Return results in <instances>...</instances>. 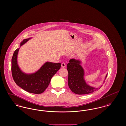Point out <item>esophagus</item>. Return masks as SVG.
Segmentation results:
<instances>
[{
  "label": "esophagus",
  "mask_w": 126,
  "mask_h": 126,
  "mask_svg": "<svg viewBox=\"0 0 126 126\" xmlns=\"http://www.w3.org/2000/svg\"><path fill=\"white\" fill-rule=\"evenodd\" d=\"M65 65H65V63L63 62V63H61V67H65Z\"/></svg>",
  "instance_id": "esophagus-1"
}]
</instances>
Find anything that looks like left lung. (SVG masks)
<instances>
[{
	"label": "left lung",
	"instance_id": "left-lung-1",
	"mask_svg": "<svg viewBox=\"0 0 126 126\" xmlns=\"http://www.w3.org/2000/svg\"><path fill=\"white\" fill-rule=\"evenodd\" d=\"M81 62L79 60L72 59L67 65L68 72V84L70 89L77 94H86L98 90L100 87H91L86 82L84 79V70L80 65ZM108 74L106 75L105 79ZM104 80V81H105Z\"/></svg>",
	"mask_w": 126,
	"mask_h": 126
}]
</instances>
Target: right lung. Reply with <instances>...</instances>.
Returning a JSON list of instances; mask_svg holds the SVG:
<instances>
[{"label": "right lung", "mask_w": 126, "mask_h": 126, "mask_svg": "<svg viewBox=\"0 0 126 126\" xmlns=\"http://www.w3.org/2000/svg\"><path fill=\"white\" fill-rule=\"evenodd\" d=\"M30 38L24 39L20 47ZM19 48L14 52L12 59V73L13 79L18 86L30 93L40 94L47 88L52 76L61 68L60 63L47 62L34 73L27 74L23 72L17 64V57Z\"/></svg>", "instance_id": "add662e5"}]
</instances>
